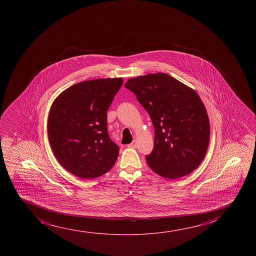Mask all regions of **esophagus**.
Returning <instances> with one entry per match:
<instances>
[{
    "label": "esophagus",
    "mask_w": 256,
    "mask_h": 256,
    "mask_svg": "<svg viewBox=\"0 0 256 256\" xmlns=\"http://www.w3.org/2000/svg\"><path fill=\"white\" fill-rule=\"evenodd\" d=\"M128 147L132 148H136L137 147V142L136 140H134L130 145H128Z\"/></svg>",
    "instance_id": "34e87169"
}]
</instances>
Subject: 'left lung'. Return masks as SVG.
Segmentation results:
<instances>
[{
	"label": "left lung",
	"mask_w": 256,
	"mask_h": 256,
	"mask_svg": "<svg viewBox=\"0 0 256 256\" xmlns=\"http://www.w3.org/2000/svg\"><path fill=\"white\" fill-rule=\"evenodd\" d=\"M125 88L152 120L154 148L146 156L151 170L165 178L189 175L203 161L210 140L209 118L198 94L162 72L130 78Z\"/></svg>",
	"instance_id": "1"
}]
</instances>
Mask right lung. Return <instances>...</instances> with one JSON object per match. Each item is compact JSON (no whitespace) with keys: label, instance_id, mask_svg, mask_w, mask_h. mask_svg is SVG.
<instances>
[{"label":"right lung","instance_id":"right-lung-1","mask_svg":"<svg viewBox=\"0 0 256 256\" xmlns=\"http://www.w3.org/2000/svg\"><path fill=\"white\" fill-rule=\"evenodd\" d=\"M122 83V78L80 82L52 105L50 145L60 164L78 178H98L116 164L120 148L109 138L106 112Z\"/></svg>","mask_w":256,"mask_h":256}]
</instances>
